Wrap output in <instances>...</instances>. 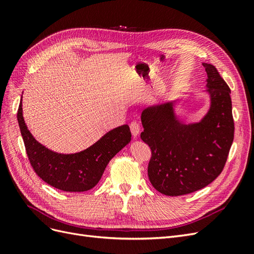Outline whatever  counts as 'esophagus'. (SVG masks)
Wrapping results in <instances>:
<instances>
[{
    "label": "esophagus",
    "mask_w": 254,
    "mask_h": 254,
    "mask_svg": "<svg viewBox=\"0 0 254 254\" xmlns=\"http://www.w3.org/2000/svg\"><path fill=\"white\" fill-rule=\"evenodd\" d=\"M130 130H131L132 135L135 137L137 134H139V132H140V125H139V123H137L136 121H133V122L130 123Z\"/></svg>",
    "instance_id": "obj_1"
}]
</instances>
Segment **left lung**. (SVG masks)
<instances>
[{
	"instance_id": "1",
	"label": "left lung",
	"mask_w": 254,
	"mask_h": 254,
	"mask_svg": "<svg viewBox=\"0 0 254 254\" xmlns=\"http://www.w3.org/2000/svg\"><path fill=\"white\" fill-rule=\"evenodd\" d=\"M202 65L211 108L200 123L182 124L171 103L149 107L141 115V139L151 150L148 178L166 196L187 195L209 186L224 170L233 143L231 90L213 64Z\"/></svg>"
}]
</instances>
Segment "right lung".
<instances>
[{"mask_svg":"<svg viewBox=\"0 0 254 254\" xmlns=\"http://www.w3.org/2000/svg\"><path fill=\"white\" fill-rule=\"evenodd\" d=\"M18 122L29 163L34 172L50 186L64 191H86L101 180L109 161L131 140L128 125L106 133L86 150L61 155L38 143L27 129L22 115V103L18 109Z\"/></svg>","mask_w":254,"mask_h":254,"instance_id":"obj_1","label":"right lung"}]
</instances>
